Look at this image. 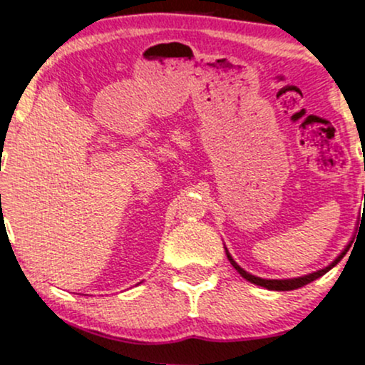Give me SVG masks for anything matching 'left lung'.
<instances>
[{"label": "left lung", "mask_w": 365, "mask_h": 365, "mask_svg": "<svg viewBox=\"0 0 365 365\" xmlns=\"http://www.w3.org/2000/svg\"><path fill=\"white\" fill-rule=\"evenodd\" d=\"M364 200H365V195H364ZM350 244H351V242H350ZM350 244L346 245L345 249L341 250V254L338 255V257L334 259L333 262L328 264V266H326V267H322V269H319V271H314V273H309V274H304V276H299V278H288V279H266V278H259V276H254V274L247 273V271L244 269V267H240L235 261H233V257H232V255H230L228 249H226V247H225V252H226V257H228V261L232 262V266L235 267V269L238 271V273H240L242 278H245L247 282H250V283H254V284H259V287L267 288V290L288 292V290H297V288L304 287V284H309L311 282H314V279L321 278L322 274L328 273V271L331 269V267L336 266V264L340 262L341 259H343V255H345L346 252H349Z\"/></svg>", "instance_id": "left-lung-1"}]
</instances>
